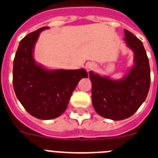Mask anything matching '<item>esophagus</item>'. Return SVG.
<instances>
[{
	"label": "esophagus",
	"instance_id": "esophagus-1",
	"mask_svg": "<svg viewBox=\"0 0 158 158\" xmlns=\"http://www.w3.org/2000/svg\"><path fill=\"white\" fill-rule=\"evenodd\" d=\"M95 68V65H94V64H93V63H87V64H86V69H87V71H90V70L94 69V68Z\"/></svg>",
	"mask_w": 158,
	"mask_h": 158
}]
</instances>
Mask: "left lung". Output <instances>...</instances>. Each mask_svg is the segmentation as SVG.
<instances>
[{
  "label": "left lung",
  "mask_w": 158,
  "mask_h": 158,
  "mask_svg": "<svg viewBox=\"0 0 158 158\" xmlns=\"http://www.w3.org/2000/svg\"><path fill=\"white\" fill-rule=\"evenodd\" d=\"M127 46L134 52V65L118 80L89 72L91 97L95 111L102 117L123 120L132 116L147 97L150 86L149 59L143 44L132 32L124 29Z\"/></svg>",
  "instance_id": "obj_1"
}]
</instances>
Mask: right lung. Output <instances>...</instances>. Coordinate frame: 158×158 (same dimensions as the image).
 Instances as JSON below:
<instances>
[{
	"label": "right lung",
	"mask_w": 158,
	"mask_h": 158,
	"mask_svg": "<svg viewBox=\"0 0 158 158\" xmlns=\"http://www.w3.org/2000/svg\"><path fill=\"white\" fill-rule=\"evenodd\" d=\"M48 28H39L20 40L13 70V88L18 100L30 114L43 120L62 114L79 80L88 77L83 68L48 70L36 64L34 47L40 33Z\"/></svg>",
	"instance_id": "obj_1"
}]
</instances>
